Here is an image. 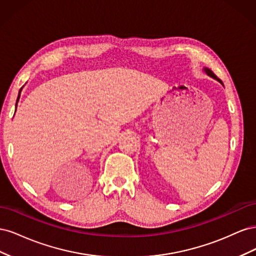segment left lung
I'll return each instance as SVG.
<instances>
[{"mask_svg": "<svg viewBox=\"0 0 256 256\" xmlns=\"http://www.w3.org/2000/svg\"><path fill=\"white\" fill-rule=\"evenodd\" d=\"M204 70L206 72V74H207L208 76H212V78H214L216 80H218L219 82H221V83H222V81H221V80H220L219 78H216V74H214V72H212L210 70V69H208V68H205V69H204Z\"/></svg>", "mask_w": 256, "mask_h": 256, "instance_id": "left-lung-1", "label": "left lung"}]
</instances>
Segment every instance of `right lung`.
<instances>
[{"mask_svg":"<svg viewBox=\"0 0 256 256\" xmlns=\"http://www.w3.org/2000/svg\"><path fill=\"white\" fill-rule=\"evenodd\" d=\"M21 90H22V88H20V90H19V96H18V98H17V102H18V100H19V97H20V92H21ZM16 108H17V104H16Z\"/></svg>","mask_w":256,"mask_h":256,"instance_id":"add662e5","label":"right lung"}]
</instances>
